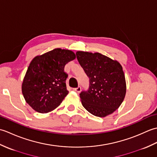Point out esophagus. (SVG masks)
<instances>
[{"mask_svg":"<svg viewBox=\"0 0 157 157\" xmlns=\"http://www.w3.org/2000/svg\"><path fill=\"white\" fill-rule=\"evenodd\" d=\"M81 90H82V88H81V87H80V86H78V88H73V90H75V91H76L77 92H80V91H81Z\"/></svg>","mask_w":157,"mask_h":157,"instance_id":"obj_1","label":"esophagus"}]
</instances>
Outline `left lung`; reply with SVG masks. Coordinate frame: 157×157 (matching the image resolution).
Here are the masks:
<instances>
[{
    "mask_svg": "<svg viewBox=\"0 0 157 157\" xmlns=\"http://www.w3.org/2000/svg\"><path fill=\"white\" fill-rule=\"evenodd\" d=\"M77 59L89 78V88L79 94L83 106L93 115L105 117L124 100L126 83L120 63L99 52L78 51Z\"/></svg>",
    "mask_w": 157,
    "mask_h": 157,
    "instance_id": "left-lung-1",
    "label": "left lung"
}]
</instances>
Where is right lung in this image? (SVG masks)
Here are the masks:
<instances>
[{
	"label": "right lung",
	"mask_w": 157,
	"mask_h": 157,
	"mask_svg": "<svg viewBox=\"0 0 157 157\" xmlns=\"http://www.w3.org/2000/svg\"><path fill=\"white\" fill-rule=\"evenodd\" d=\"M75 59L69 50L55 48L32 59L22 83L26 102L40 113L52 111L68 94L65 65Z\"/></svg>",
	"instance_id": "1"
}]
</instances>
